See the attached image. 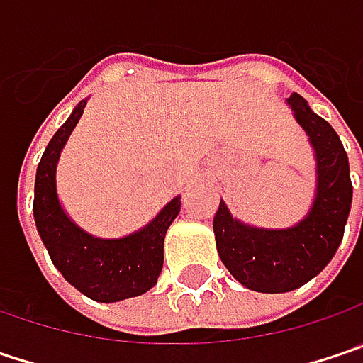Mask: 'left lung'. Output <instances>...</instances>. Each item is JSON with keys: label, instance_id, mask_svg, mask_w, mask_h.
Listing matches in <instances>:
<instances>
[{"label": "left lung", "instance_id": "obj_1", "mask_svg": "<svg viewBox=\"0 0 363 363\" xmlns=\"http://www.w3.org/2000/svg\"><path fill=\"white\" fill-rule=\"evenodd\" d=\"M299 125L308 132L318 161V186L312 211L291 229H258L231 217L225 202L213 220L220 260L244 287L283 294L306 285L335 256L350 217L353 186L350 161L330 123L303 101L287 99Z\"/></svg>", "mask_w": 363, "mask_h": 363}]
</instances>
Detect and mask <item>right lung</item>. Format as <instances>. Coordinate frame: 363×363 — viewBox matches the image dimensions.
<instances>
[{
  "label": "right lung",
  "instance_id": "add662e5",
  "mask_svg": "<svg viewBox=\"0 0 363 363\" xmlns=\"http://www.w3.org/2000/svg\"><path fill=\"white\" fill-rule=\"evenodd\" d=\"M84 105L86 101L78 103L40 157L33 202L35 223L51 262L86 298L94 301L136 298L146 294L161 274L165 233L177 217L182 202L179 196L173 198L144 229L121 240L92 238L74 225L57 200L55 167L65 140L82 117Z\"/></svg>",
  "mask_w": 363,
  "mask_h": 363
}]
</instances>
